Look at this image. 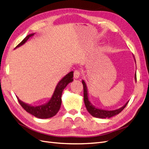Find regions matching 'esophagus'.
Returning <instances> with one entry per match:
<instances>
[{
	"instance_id": "34e87169",
	"label": "esophagus",
	"mask_w": 149,
	"mask_h": 149,
	"mask_svg": "<svg viewBox=\"0 0 149 149\" xmlns=\"http://www.w3.org/2000/svg\"><path fill=\"white\" fill-rule=\"evenodd\" d=\"M80 76V72L78 70H75L74 72V79H78Z\"/></svg>"
}]
</instances>
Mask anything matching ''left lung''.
I'll return each mask as SVG.
<instances>
[{
	"label": "left lung",
	"instance_id": "obj_1",
	"mask_svg": "<svg viewBox=\"0 0 149 149\" xmlns=\"http://www.w3.org/2000/svg\"><path fill=\"white\" fill-rule=\"evenodd\" d=\"M134 60H135V62H136V60H135V58H134ZM134 79H135V81H137L136 73V74H135ZM82 83H83V89H84V102L85 106H86V107L87 111L89 112L90 114L93 116V117H95V118L105 119V118H111V117H113L114 116L118 115V114L120 113V112L122 111H123L124 109L125 106H127V103L129 102V101H128L123 107H121L119 108V109H116V110L108 111V110L100 109V108H97V107L94 106V105H93L91 102H90V101L89 100L86 84V83H85L84 80H82Z\"/></svg>",
	"mask_w": 149,
	"mask_h": 149
}]
</instances>
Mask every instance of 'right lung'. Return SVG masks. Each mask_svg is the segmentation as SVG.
Returning a JSON list of instances; mask_svg holds the SVG:
<instances>
[{"label":"right lung","instance_id":"1","mask_svg":"<svg viewBox=\"0 0 149 149\" xmlns=\"http://www.w3.org/2000/svg\"><path fill=\"white\" fill-rule=\"evenodd\" d=\"M34 33H31L26 37L22 40V41L15 48H19L20 46L23 45L24 43L32 36ZM73 71H71L69 73H68L57 84L55 88V91L53 94V95L47 102L44 104L43 105L40 106H31L29 104H26L22 101L20 99L17 97V100L22 107L31 115L39 119H48L50 118L55 116L58 111L60 110L61 104V96L62 93L64 89L66 87V86L70 83L73 81Z\"/></svg>","mask_w":149,"mask_h":149}]
</instances>
